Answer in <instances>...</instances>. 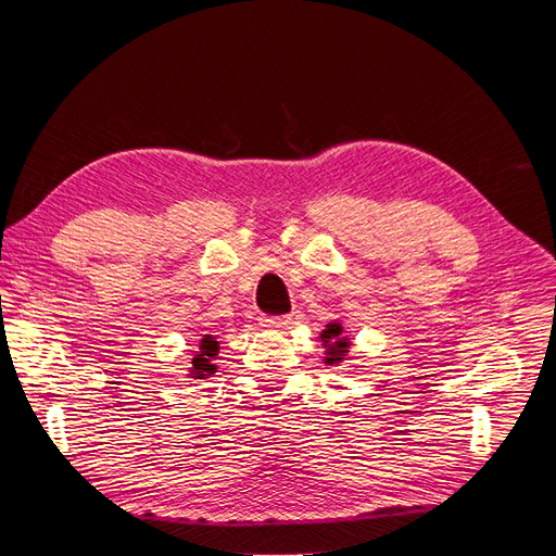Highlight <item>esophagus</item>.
Returning a JSON list of instances; mask_svg holds the SVG:
<instances>
[{
  "label": "esophagus",
  "mask_w": 556,
  "mask_h": 556,
  "mask_svg": "<svg viewBox=\"0 0 556 556\" xmlns=\"http://www.w3.org/2000/svg\"><path fill=\"white\" fill-rule=\"evenodd\" d=\"M292 325V315H280V317H264L262 319V327L266 329H282Z\"/></svg>",
  "instance_id": "esophagus-1"
}]
</instances>
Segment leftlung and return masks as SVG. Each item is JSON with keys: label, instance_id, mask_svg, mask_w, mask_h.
I'll return each instance as SVG.
<instances>
[{"label": "left lung", "instance_id": "8db88e82", "mask_svg": "<svg viewBox=\"0 0 556 556\" xmlns=\"http://www.w3.org/2000/svg\"><path fill=\"white\" fill-rule=\"evenodd\" d=\"M319 339H323V345H325V364L327 366L341 364L348 359L350 339L343 333V325L339 323V319H333V323L325 325V329L319 331Z\"/></svg>", "mask_w": 556, "mask_h": 556}]
</instances>
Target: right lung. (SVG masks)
Here are the masks:
<instances>
[{"mask_svg": "<svg viewBox=\"0 0 556 556\" xmlns=\"http://www.w3.org/2000/svg\"><path fill=\"white\" fill-rule=\"evenodd\" d=\"M217 352H220V341L215 339L211 333H204V339L199 341V352L192 357V368L188 371V376L192 380H204L208 376H213L217 371V366L213 364Z\"/></svg>", "mask_w": 556, "mask_h": 556, "instance_id": "add662e5", "label": "right lung"}]
</instances>
